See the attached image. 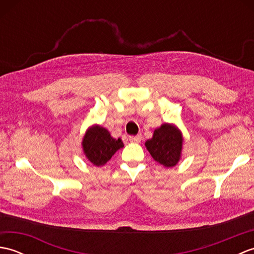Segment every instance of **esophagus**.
Segmentation results:
<instances>
[{
	"instance_id": "1",
	"label": "esophagus",
	"mask_w": 254,
	"mask_h": 254,
	"mask_svg": "<svg viewBox=\"0 0 254 254\" xmlns=\"http://www.w3.org/2000/svg\"><path fill=\"white\" fill-rule=\"evenodd\" d=\"M141 138H142V136H141V135L130 136V137H128V141H130V142H133V143H139V142H141Z\"/></svg>"
}]
</instances>
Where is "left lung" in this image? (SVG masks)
<instances>
[{"instance_id": "obj_1", "label": "left lung", "mask_w": 254, "mask_h": 254, "mask_svg": "<svg viewBox=\"0 0 254 254\" xmlns=\"http://www.w3.org/2000/svg\"><path fill=\"white\" fill-rule=\"evenodd\" d=\"M182 134L178 128L169 123H164L156 128L154 135L145 143L154 160L167 168L178 164L181 157Z\"/></svg>"}]
</instances>
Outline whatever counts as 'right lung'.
<instances>
[{
    "mask_svg": "<svg viewBox=\"0 0 254 254\" xmlns=\"http://www.w3.org/2000/svg\"><path fill=\"white\" fill-rule=\"evenodd\" d=\"M82 146L87 159L93 165L99 167L110 160L117 150L122 148L124 145L121 138H113L107 128L94 126L86 132Z\"/></svg>",
    "mask_w": 254,
    "mask_h": 254,
    "instance_id": "1",
    "label": "right lung"
}]
</instances>
